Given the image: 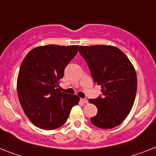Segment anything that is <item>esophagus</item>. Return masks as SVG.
I'll return each mask as SVG.
<instances>
[{"label": "esophagus", "instance_id": "obj_1", "mask_svg": "<svg viewBox=\"0 0 156 156\" xmlns=\"http://www.w3.org/2000/svg\"><path fill=\"white\" fill-rule=\"evenodd\" d=\"M81 101H82V102L83 103H84V104H87V103H88V101H87V99H81Z\"/></svg>", "mask_w": 156, "mask_h": 156}]
</instances>
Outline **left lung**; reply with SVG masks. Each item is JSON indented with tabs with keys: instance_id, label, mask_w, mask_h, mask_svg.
<instances>
[{
	"instance_id": "8db88e82",
	"label": "left lung",
	"mask_w": 156,
	"mask_h": 156,
	"mask_svg": "<svg viewBox=\"0 0 156 156\" xmlns=\"http://www.w3.org/2000/svg\"><path fill=\"white\" fill-rule=\"evenodd\" d=\"M95 83L101 85L102 97L89 100L98 109L90 120L94 126L111 129L130 113L136 99L137 76L133 64L118 48L112 45L80 46Z\"/></svg>"
}]
</instances>
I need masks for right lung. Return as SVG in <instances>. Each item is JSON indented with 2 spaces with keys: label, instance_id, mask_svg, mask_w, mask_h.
<instances>
[{
  "label": "right lung",
  "instance_id": "right-lung-1",
  "mask_svg": "<svg viewBox=\"0 0 156 156\" xmlns=\"http://www.w3.org/2000/svg\"><path fill=\"white\" fill-rule=\"evenodd\" d=\"M78 45L48 44L32 49L23 60L17 76L18 98L35 126L52 130L64 125L80 97L60 92L64 69L78 52Z\"/></svg>",
  "mask_w": 156,
  "mask_h": 156
}]
</instances>
